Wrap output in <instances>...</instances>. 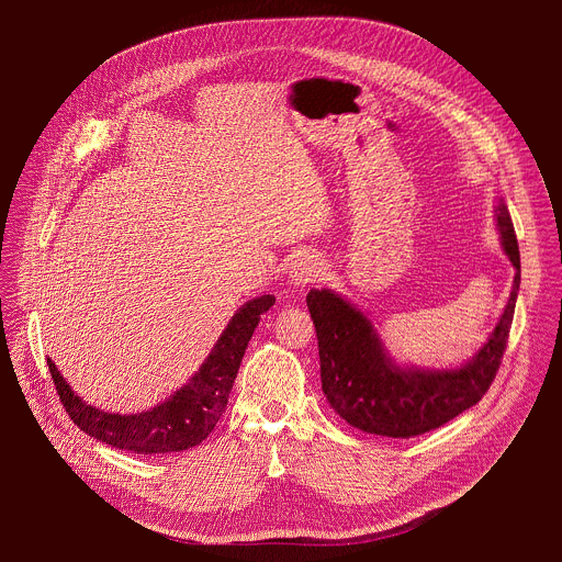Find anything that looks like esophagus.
I'll list each match as a JSON object with an SVG mask.
<instances>
[{"label":"esophagus","mask_w":562,"mask_h":562,"mask_svg":"<svg viewBox=\"0 0 562 562\" xmlns=\"http://www.w3.org/2000/svg\"><path fill=\"white\" fill-rule=\"evenodd\" d=\"M327 267L325 262L319 260L317 256H300L293 265H291V271H289V278H291V284L293 286H306V284H313L317 280H323Z\"/></svg>","instance_id":"1"}]
</instances>
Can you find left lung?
<instances>
[{"instance_id":"1","label":"left lung","mask_w":562,"mask_h":562,"mask_svg":"<svg viewBox=\"0 0 562 562\" xmlns=\"http://www.w3.org/2000/svg\"><path fill=\"white\" fill-rule=\"evenodd\" d=\"M496 226L516 269L512 293L487 342L458 367L397 364L362 308L331 289L308 291L323 391L342 420L367 434L412 438L453 420L487 393L507 347L520 289L518 239L503 198L496 202Z\"/></svg>"}]
</instances>
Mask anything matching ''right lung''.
<instances>
[{
	"label": "right lung",
	"mask_w": 562,
	"mask_h": 562,
	"mask_svg": "<svg viewBox=\"0 0 562 562\" xmlns=\"http://www.w3.org/2000/svg\"><path fill=\"white\" fill-rule=\"evenodd\" d=\"M273 304V295H258L239 306L189 382L165 403L139 414H109L91 407L70 389L50 358H46V364L66 414L91 438L144 456L187 451L206 440L220 423L260 315Z\"/></svg>",
	"instance_id": "1"
}]
</instances>
